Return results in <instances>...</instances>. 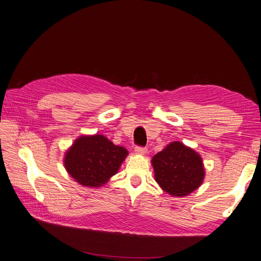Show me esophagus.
<instances>
[{"mask_svg":"<svg viewBox=\"0 0 261 261\" xmlns=\"http://www.w3.org/2000/svg\"><path fill=\"white\" fill-rule=\"evenodd\" d=\"M135 151L136 154H139V155H144L147 152V148L144 146H136L135 147Z\"/></svg>","mask_w":261,"mask_h":261,"instance_id":"esophagus-1","label":"esophagus"}]
</instances>
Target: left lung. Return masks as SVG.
<instances>
[{"label": "left lung", "instance_id": "left-lung-1", "mask_svg": "<svg viewBox=\"0 0 261 261\" xmlns=\"http://www.w3.org/2000/svg\"><path fill=\"white\" fill-rule=\"evenodd\" d=\"M155 179L163 191L172 196L183 197L201 186L204 167L197 152L175 141L151 159Z\"/></svg>", "mask_w": 261, "mask_h": 261}]
</instances>
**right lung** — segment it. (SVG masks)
<instances>
[{"label": "right lung", "mask_w": 261, "mask_h": 261, "mask_svg": "<svg viewBox=\"0 0 261 261\" xmlns=\"http://www.w3.org/2000/svg\"><path fill=\"white\" fill-rule=\"evenodd\" d=\"M127 154L102 135L82 136L66 151L64 165L81 186L99 188L117 174Z\"/></svg>", "instance_id": "1"}]
</instances>
